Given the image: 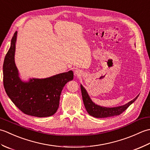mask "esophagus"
Listing matches in <instances>:
<instances>
[{"label":"esophagus","mask_w":150,"mask_h":150,"mask_svg":"<svg viewBox=\"0 0 150 150\" xmlns=\"http://www.w3.org/2000/svg\"><path fill=\"white\" fill-rule=\"evenodd\" d=\"M75 76H81V71L80 70H75Z\"/></svg>","instance_id":"obj_1"}]
</instances>
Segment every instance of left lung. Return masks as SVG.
<instances>
[{
  "mask_svg": "<svg viewBox=\"0 0 150 150\" xmlns=\"http://www.w3.org/2000/svg\"><path fill=\"white\" fill-rule=\"evenodd\" d=\"M81 89L82 100H83V103L86 111L90 115L96 118H106L119 115L120 114L123 113L133 103H134L139 95H137L134 99L129 102L126 104L123 105V106L114 108H106L95 104L91 100L90 97H89L88 94V92L82 85H81Z\"/></svg>",
  "mask_w": 150,
  "mask_h": 150,
  "instance_id": "8db88e82",
  "label": "left lung"
}]
</instances>
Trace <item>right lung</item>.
<instances>
[{"label":"right lung","mask_w":150,"mask_h":150,"mask_svg":"<svg viewBox=\"0 0 150 150\" xmlns=\"http://www.w3.org/2000/svg\"><path fill=\"white\" fill-rule=\"evenodd\" d=\"M17 35V31H15L3 64L5 91L24 113L37 117L52 116L59 108L61 91L67 82L73 80V73L69 71L46 79H33L28 82L22 81L14 58Z\"/></svg>","instance_id":"add662e5"}]
</instances>
